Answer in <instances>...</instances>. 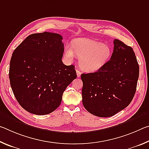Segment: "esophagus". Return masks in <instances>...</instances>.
Instances as JSON below:
<instances>
[{
	"label": "esophagus",
	"instance_id": "obj_1",
	"mask_svg": "<svg viewBox=\"0 0 149 149\" xmlns=\"http://www.w3.org/2000/svg\"><path fill=\"white\" fill-rule=\"evenodd\" d=\"M76 73L77 77H79L81 76V72L79 70H76Z\"/></svg>",
	"mask_w": 149,
	"mask_h": 149
}]
</instances>
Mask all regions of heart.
Instances as JSON below:
<instances>
[{"label": "heart", "instance_id": "b5f03b06", "mask_svg": "<svg viewBox=\"0 0 149 149\" xmlns=\"http://www.w3.org/2000/svg\"><path fill=\"white\" fill-rule=\"evenodd\" d=\"M75 54L79 58L80 67L85 72H94L107 64L112 55L107 45L87 38H78L73 41L72 47L66 45L64 55L72 60Z\"/></svg>", "mask_w": 149, "mask_h": 149}]
</instances>
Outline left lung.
<instances>
[{
    "instance_id": "8db88e82",
    "label": "left lung",
    "mask_w": 149,
    "mask_h": 149,
    "mask_svg": "<svg viewBox=\"0 0 149 149\" xmlns=\"http://www.w3.org/2000/svg\"><path fill=\"white\" fill-rule=\"evenodd\" d=\"M110 60L94 73L82 74V102L96 116L110 117L132 102L136 91L139 67L133 49L114 39Z\"/></svg>"
}]
</instances>
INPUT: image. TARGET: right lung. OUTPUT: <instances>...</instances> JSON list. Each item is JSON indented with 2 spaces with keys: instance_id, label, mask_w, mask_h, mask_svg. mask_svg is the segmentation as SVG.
Instances as JSON below:
<instances>
[{
  "instance_id": "add662e5",
  "label": "right lung",
  "mask_w": 149,
  "mask_h": 149,
  "mask_svg": "<svg viewBox=\"0 0 149 149\" xmlns=\"http://www.w3.org/2000/svg\"><path fill=\"white\" fill-rule=\"evenodd\" d=\"M61 35L43 32L29 35L12 53L9 78L17 101L31 114H50L59 107L63 93L77 77L74 65L62 61Z\"/></svg>"
}]
</instances>
